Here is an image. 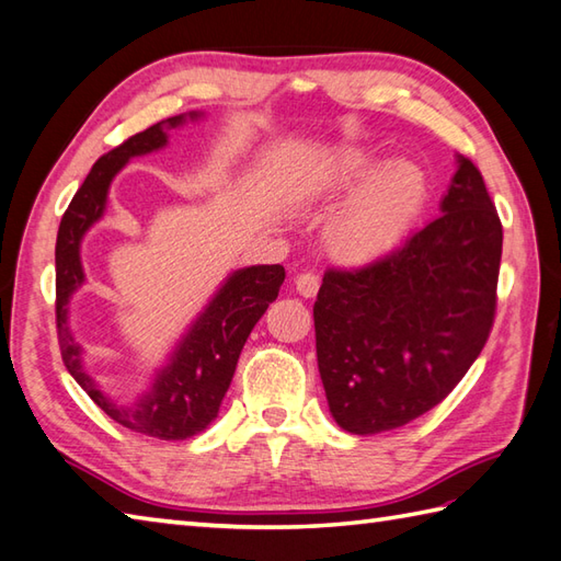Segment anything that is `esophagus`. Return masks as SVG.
Returning a JSON list of instances; mask_svg holds the SVG:
<instances>
[{"mask_svg": "<svg viewBox=\"0 0 561 561\" xmlns=\"http://www.w3.org/2000/svg\"><path fill=\"white\" fill-rule=\"evenodd\" d=\"M295 290L302 297H314L319 290V278L314 273H300V276L295 278Z\"/></svg>", "mask_w": 561, "mask_h": 561, "instance_id": "1", "label": "esophagus"}]
</instances>
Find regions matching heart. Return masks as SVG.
I'll use <instances>...</instances> for the list:
<instances>
[{"mask_svg":"<svg viewBox=\"0 0 561 561\" xmlns=\"http://www.w3.org/2000/svg\"><path fill=\"white\" fill-rule=\"evenodd\" d=\"M368 150H344L310 179L314 198L331 201L351 191L324 225V247L331 259L346 266H368L402 244L426 201V176L416 164L385 162Z\"/></svg>","mask_w":561,"mask_h":561,"instance_id":"1","label":"heart"}]
</instances>
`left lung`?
<instances>
[{"label": "left lung", "instance_id": "obj_1", "mask_svg": "<svg viewBox=\"0 0 561 561\" xmlns=\"http://www.w3.org/2000/svg\"><path fill=\"white\" fill-rule=\"evenodd\" d=\"M440 213L375 264L324 273L314 302L319 375L331 416L356 436L440 404L494 324L504 230L467 157L457 154Z\"/></svg>", "mask_w": 561, "mask_h": 561}]
</instances>
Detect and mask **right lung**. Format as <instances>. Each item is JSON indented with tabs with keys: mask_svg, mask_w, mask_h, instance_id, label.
<instances>
[{
	"mask_svg": "<svg viewBox=\"0 0 561 561\" xmlns=\"http://www.w3.org/2000/svg\"><path fill=\"white\" fill-rule=\"evenodd\" d=\"M201 116L203 113L191 111L159 121L152 128L128 137L116 150L101 157L91 167L82 188L75 193L70 208L65 210L55 244L57 339H60L67 370L116 424L159 440H186L215 421L222 397L230 390L239 353L251 329L278 297L285 268L273 264L230 273L213 300L203 307L196 322L181 336L176 348L171 351L167 365L154 370L150 387L130 404L111 399L84 370V348L75 341L67 317H70L72 295L84 285L79 249H82L84 234L104 217L111 181L133 157L162 150L169 142V130L186 121H198Z\"/></svg>",
	"mask_w": 561,
	"mask_h": 561,
	"instance_id": "add662e5",
	"label": "right lung"
}]
</instances>
